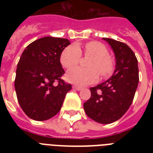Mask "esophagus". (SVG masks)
<instances>
[{
  "label": "esophagus",
  "mask_w": 153,
  "mask_h": 153,
  "mask_svg": "<svg viewBox=\"0 0 153 153\" xmlns=\"http://www.w3.org/2000/svg\"><path fill=\"white\" fill-rule=\"evenodd\" d=\"M72 87H73L74 89H75V90H77V91H81L82 89L81 86H73Z\"/></svg>",
  "instance_id": "34e87169"
}]
</instances>
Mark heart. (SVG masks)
I'll return each mask as SVG.
<instances>
[{
  "label": "heart",
  "mask_w": 153,
  "mask_h": 153,
  "mask_svg": "<svg viewBox=\"0 0 153 153\" xmlns=\"http://www.w3.org/2000/svg\"><path fill=\"white\" fill-rule=\"evenodd\" d=\"M84 55L91 57L87 63L89 69L74 68L67 72V81L72 83L85 86L94 83L102 77H108L113 73L115 62L109 55V50L98 41H91L84 46ZM82 58V51L77 45H70L62 51L60 55L61 64L66 69H71L79 64Z\"/></svg>",
  "instance_id": "heart-1"
}]
</instances>
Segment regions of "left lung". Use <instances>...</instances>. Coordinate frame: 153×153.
Here are the masks:
<instances>
[{
    "label": "left lung",
    "instance_id": "left-lung-1",
    "mask_svg": "<svg viewBox=\"0 0 153 153\" xmlns=\"http://www.w3.org/2000/svg\"><path fill=\"white\" fill-rule=\"evenodd\" d=\"M111 46L116 58V69L111 78L91 87V96L83 104L86 115L101 124L120 119L133 102L139 82L137 59L122 42L103 38Z\"/></svg>",
    "mask_w": 153,
    "mask_h": 153
}]
</instances>
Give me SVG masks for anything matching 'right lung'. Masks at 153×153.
<instances>
[{"label": "right lung", "instance_id": "add662e5", "mask_svg": "<svg viewBox=\"0 0 153 153\" xmlns=\"http://www.w3.org/2000/svg\"><path fill=\"white\" fill-rule=\"evenodd\" d=\"M71 44L67 39L47 36L35 40L23 51L18 62L15 90L21 109L30 118L45 121L59 112L71 85L64 74L60 55Z\"/></svg>", "mask_w": 153, "mask_h": 153}]
</instances>
